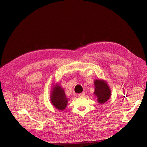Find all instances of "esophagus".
I'll list each match as a JSON object with an SVG mask.
<instances>
[{"label": "esophagus", "mask_w": 147, "mask_h": 147, "mask_svg": "<svg viewBox=\"0 0 147 147\" xmlns=\"http://www.w3.org/2000/svg\"><path fill=\"white\" fill-rule=\"evenodd\" d=\"M85 95V92H82V93H80L78 94V96H84Z\"/></svg>", "instance_id": "1"}]
</instances>
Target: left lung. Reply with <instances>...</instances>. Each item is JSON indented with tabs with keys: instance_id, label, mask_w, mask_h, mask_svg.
<instances>
[{
	"instance_id": "left-lung-1",
	"label": "left lung",
	"mask_w": 147,
	"mask_h": 147,
	"mask_svg": "<svg viewBox=\"0 0 147 147\" xmlns=\"http://www.w3.org/2000/svg\"><path fill=\"white\" fill-rule=\"evenodd\" d=\"M95 84V95L97 96L98 102L103 104L106 102L111 97V92L107 83L103 80H96Z\"/></svg>"
}]
</instances>
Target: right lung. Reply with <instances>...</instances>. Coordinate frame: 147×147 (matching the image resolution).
I'll list each match as a JSON object with an SVG mask.
<instances>
[{
  "label": "right lung",
  "mask_w": 147,
  "mask_h": 147,
  "mask_svg": "<svg viewBox=\"0 0 147 147\" xmlns=\"http://www.w3.org/2000/svg\"><path fill=\"white\" fill-rule=\"evenodd\" d=\"M51 102L53 106L59 110H64L67 106V99L65 92L61 87L59 86H55L52 90L51 94Z\"/></svg>",
  "instance_id": "add662e5"
}]
</instances>
